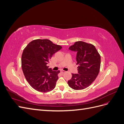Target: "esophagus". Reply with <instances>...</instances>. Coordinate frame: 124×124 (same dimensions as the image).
I'll return each instance as SVG.
<instances>
[{
    "instance_id": "obj_1",
    "label": "esophagus",
    "mask_w": 124,
    "mask_h": 124,
    "mask_svg": "<svg viewBox=\"0 0 124 124\" xmlns=\"http://www.w3.org/2000/svg\"><path fill=\"white\" fill-rule=\"evenodd\" d=\"M61 72L62 73H65L66 72V71H64V70H61Z\"/></svg>"
}]
</instances>
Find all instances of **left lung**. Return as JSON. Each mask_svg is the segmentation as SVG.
<instances>
[{
	"instance_id": "1",
	"label": "left lung",
	"mask_w": 124,
	"mask_h": 124,
	"mask_svg": "<svg viewBox=\"0 0 124 124\" xmlns=\"http://www.w3.org/2000/svg\"><path fill=\"white\" fill-rule=\"evenodd\" d=\"M69 49L77 53V74L72 73L68 81L69 86L75 90L86 88L95 80L99 72L101 57L94 46L83 41H77Z\"/></svg>"
}]
</instances>
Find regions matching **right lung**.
<instances>
[{
	"label": "right lung",
	"mask_w": 124,
	"mask_h": 124,
	"mask_svg": "<svg viewBox=\"0 0 124 124\" xmlns=\"http://www.w3.org/2000/svg\"><path fill=\"white\" fill-rule=\"evenodd\" d=\"M62 47L48 39H37L28 43L22 55V67L26 80L36 91L46 93L56 86L60 71H52L47 64Z\"/></svg>",
	"instance_id": "obj_1"
}]
</instances>
